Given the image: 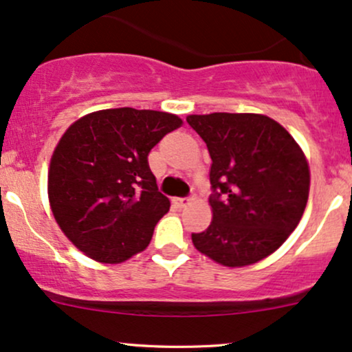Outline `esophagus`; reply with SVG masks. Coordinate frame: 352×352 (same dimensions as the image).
Masks as SVG:
<instances>
[{
	"instance_id": "1",
	"label": "esophagus",
	"mask_w": 352,
	"mask_h": 352,
	"mask_svg": "<svg viewBox=\"0 0 352 352\" xmlns=\"http://www.w3.org/2000/svg\"><path fill=\"white\" fill-rule=\"evenodd\" d=\"M173 201H175V204L179 205V207H187V205H188L192 200H190V199H175Z\"/></svg>"
}]
</instances>
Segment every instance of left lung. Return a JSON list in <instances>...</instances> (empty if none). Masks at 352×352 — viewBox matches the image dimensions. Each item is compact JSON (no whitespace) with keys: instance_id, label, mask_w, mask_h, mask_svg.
I'll return each mask as SVG.
<instances>
[{"instance_id":"1","label":"left lung","mask_w":352,"mask_h":352,"mask_svg":"<svg viewBox=\"0 0 352 352\" xmlns=\"http://www.w3.org/2000/svg\"><path fill=\"white\" fill-rule=\"evenodd\" d=\"M207 144L212 223L193 246L218 265L241 268L276 252L300 223L309 195V164L293 135L263 114L187 117Z\"/></svg>"}]
</instances>
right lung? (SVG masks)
Instances as JSON below:
<instances>
[{
  "mask_svg": "<svg viewBox=\"0 0 352 352\" xmlns=\"http://www.w3.org/2000/svg\"><path fill=\"white\" fill-rule=\"evenodd\" d=\"M184 120L132 107L91 112L66 129L51 155L47 197L56 223L91 260L117 265L144 252L170 200L147 155Z\"/></svg>",
  "mask_w": 352,
  "mask_h": 352,
  "instance_id": "obj_1",
  "label": "right lung"
}]
</instances>
